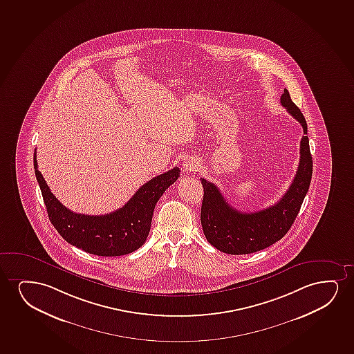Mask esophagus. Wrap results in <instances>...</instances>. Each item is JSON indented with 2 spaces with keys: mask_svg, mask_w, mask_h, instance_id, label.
Listing matches in <instances>:
<instances>
[{
  "mask_svg": "<svg viewBox=\"0 0 354 354\" xmlns=\"http://www.w3.org/2000/svg\"><path fill=\"white\" fill-rule=\"evenodd\" d=\"M198 167H199V162L196 158H189V160L185 161V171H194V170L198 169Z\"/></svg>",
  "mask_w": 354,
  "mask_h": 354,
  "instance_id": "esophagus-1",
  "label": "esophagus"
}]
</instances>
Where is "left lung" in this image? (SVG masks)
I'll use <instances>...</instances> for the list:
<instances>
[{
	"label": "left lung",
	"mask_w": 354,
	"mask_h": 354,
	"mask_svg": "<svg viewBox=\"0 0 354 354\" xmlns=\"http://www.w3.org/2000/svg\"><path fill=\"white\" fill-rule=\"evenodd\" d=\"M281 104L303 126L300 161L290 189L272 207L256 212H238L230 207L216 185L202 180L201 222L207 241L221 252L248 254L269 248L282 239L298 216L313 178V156L308 145V124L303 113L285 88Z\"/></svg>",
	"instance_id": "1"
}]
</instances>
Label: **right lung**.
I'll return each mask as SVG.
<instances>
[{
    "mask_svg": "<svg viewBox=\"0 0 354 354\" xmlns=\"http://www.w3.org/2000/svg\"><path fill=\"white\" fill-rule=\"evenodd\" d=\"M33 167L49 220L56 230L71 245L103 257L132 253L145 243L156 203L180 176L179 168L174 167L142 185L116 212L91 216L71 212L56 199L38 170L36 151Z\"/></svg>",
    "mask_w": 354,
    "mask_h": 354,
    "instance_id": "right-lung-1",
    "label": "right lung"
}]
</instances>
